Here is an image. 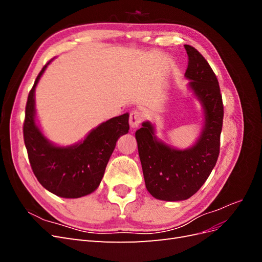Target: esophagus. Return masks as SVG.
Returning a JSON list of instances; mask_svg holds the SVG:
<instances>
[{"label":"esophagus","instance_id":"obj_1","mask_svg":"<svg viewBox=\"0 0 262 262\" xmlns=\"http://www.w3.org/2000/svg\"><path fill=\"white\" fill-rule=\"evenodd\" d=\"M144 119V115L142 114L141 112H138V110H134L130 114V118H129V123L131 128H138L140 125V123L143 121Z\"/></svg>","mask_w":262,"mask_h":262}]
</instances>
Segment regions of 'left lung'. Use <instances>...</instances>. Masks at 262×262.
<instances>
[{
	"label": "left lung",
	"mask_w": 262,
	"mask_h": 262,
	"mask_svg": "<svg viewBox=\"0 0 262 262\" xmlns=\"http://www.w3.org/2000/svg\"><path fill=\"white\" fill-rule=\"evenodd\" d=\"M185 49L188 90L203 109L200 137L191 147L179 149L157 139L149 121H144L136 132L147 191L164 201H182L192 196L210 176L220 153L224 110L219 81L199 51L189 45H185Z\"/></svg>",
	"instance_id": "obj_1"
}]
</instances>
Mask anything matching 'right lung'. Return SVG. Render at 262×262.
I'll return each instance as SVG.
<instances>
[{"mask_svg": "<svg viewBox=\"0 0 262 262\" xmlns=\"http://www.w3.org/2000/svg\"><path fill=\"white\" fill-rule=\"evenodd\" d=\"M51 61L42 68L29 92L24 141L31 169L41 186L58 196L76 199L98 188L118 139L129 132V114L100 123L73 145L52 143L37 124L35 107L36 86Z\"/></svg>", "mask_w": 262, "mask_h": 262, "instance_id": "right-lung-1", "label": "right lung"}]
</instances>
